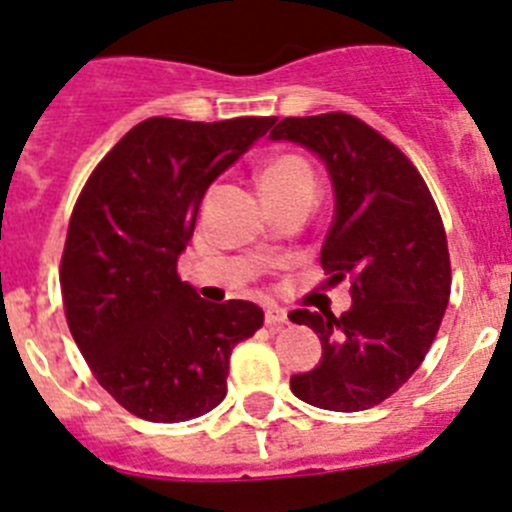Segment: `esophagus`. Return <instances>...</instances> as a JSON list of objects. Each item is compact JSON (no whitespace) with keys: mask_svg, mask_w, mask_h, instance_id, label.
Here are the masks:
<instances>
[{"mask_svg":"<svg viewBox=\"0 0 512 512\" xmlns=\"http://www.w3.org/2000/svg\"><path fill=\"white\" fill-rule=\"evenodd\" d=\"M288 322L286 311L281 309H268L265 311V324H268L270 330H278V327H283V324Z\"/></svg>","mask_w":512,"mask_h":512,"instance_id":"1","label":"esophagus"}]
</instances>
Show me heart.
Masks as SVG:
<instances>
[{
    "instance_id": "b5f03b06",
    "label": "heart",
    "mask_w": 512,
    "mask_h": 512,
    "mask_svg": "<svg viewBox=\"0 0 512 512\" xmlns=\"http://www.w3.org/2000/svg\"><path fill=\"white\" fill-rule=\"evenodd\" d=\"M260 185L268 195V201L288 198V195H314L317 193V177L311 164L299 154H281L270 159L262 167Z\"/></svg>"
}]
</instances>
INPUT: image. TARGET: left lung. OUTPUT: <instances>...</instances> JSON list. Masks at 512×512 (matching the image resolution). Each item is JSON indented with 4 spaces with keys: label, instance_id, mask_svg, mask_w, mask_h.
Segmentation results:
<instances>
[{
    "label": "left lung",
    "instance_id": "obj_1",
    "mask_svg": "<svg viewBox=\"0 0 512 512\" xmlns=\"http://www.w3.org/2000/svg\"><path fill=\"white\" fill-rule=\"evenodd\" d=\"M322 157L335 185V219L322 244L327 286L350 283L353 306L288 317L322 340L317 368L291 391L332 412L371 410L425 361L451 296L446 229L415 164L361 118H283L270 131Z\"/></svg>",
    "mask_w": 512,
    "mask_h": 512
}]
</instances>
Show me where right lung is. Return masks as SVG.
Segmentation results:
<instances>
[{
  "label": "right lung",
  "mask_w": 512,
  "mask_h": 512,
  "mask_svg": "<svg viewBox=\"0 0 512 512\" xmlns=\"http://www.w3.org/2000/svg\"><path fill=\"white\" fill-rule=\"evenodd\" d=\"M146 118L102 157L61 255L66 322L97 384L131 415L182 422L226 397L234 345L262 327L250 301H203L180 281L208 185L273 126Z\"/></svg>",
  "instance_id": "add662e5"
}]
</instances>
